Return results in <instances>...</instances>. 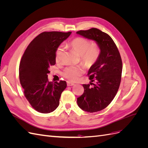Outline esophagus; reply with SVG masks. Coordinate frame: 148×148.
I'll use <instances>...</instances> for the list:
<instances>
[{
	"mask_svg": "<svg viewBox=\"0 0 148 148\" xmlns=\"http://www.w3.org/2000/svg\"><path fill=\"white\" fill-rule=\"evenodd\" d=\"M75 84L73 83H71L70 82H67V86H73Z\"/></svg>",
	"mask_w": 148,
	"mask_h": 148,
	"instance_id": "obj_1",
	"label": "esophagus"
}]
</instances>
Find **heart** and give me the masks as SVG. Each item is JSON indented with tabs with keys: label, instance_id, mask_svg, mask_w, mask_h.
Segmentation results:
<instances>
[{
	"label": "heart",
	"instance_id": "heart-1",
	"mask_svg": "<svg viewBox=\"0 0 148 148\" xmlns=\"http://www.w3.org/2000/svg\"><path fill=\"white\" fill-rule=\"evenodd\" d=\"M70 46L80 56L82 63L86 66H91L95 63L99 56L100 48L96 42H91L84 38H77L73 39ZM65 49L63 45L57 47L56 51V61L57 63L62 62ZM83 73L81 66H71L67 67L63 72L65 78L71 82H75Z\"/></svg>",
	"mask_w": 148,
	"mask_h": 148
}]
</instances>
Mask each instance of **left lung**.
Instances as JSON below:
<instances>
[{
    "label": "left lung",
    "instance_id": "left-lung-1",
    "mask_svg": "<svg viewBox=\"0 0 148 148\" xmlns=\"http://www.w3.org/2000/svg\"><path fill=\"white\" fill-rule=\"evenodd\" d=\"M77 34L95 41L100 48L98 59L88 73L91 82L83 84L84 92L77 98L79 108L95 112L109 106L118 91L122 72V59L117 46L107 33L93 28L80 30Z\"/></svg>",
    "mask_w": 148,
    "mask_h": 148
}]
</instances>
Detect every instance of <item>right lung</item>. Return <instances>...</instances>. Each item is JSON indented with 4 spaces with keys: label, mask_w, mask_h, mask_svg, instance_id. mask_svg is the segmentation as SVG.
Here are the masks:
<instances>
[{
    "label": "right lung",
    "mask_w": 148,
    "mask_h": 148,
    "mask_svg": "<svg viewBox=\"0 0 148 148\" xmlns=\"http://www.w3.org/2000/svg\"><path fill=\"white\" fill-rule=\"evenodd\" d=\"M71 32H43L30 42L19 66V78L26 99L36 110L50 113L59 105L62 92L66 87L65 81H48L49 68L56 64V51Z\"/></svg>",
    "instance_id": "add662e5"
}]
</instances>
